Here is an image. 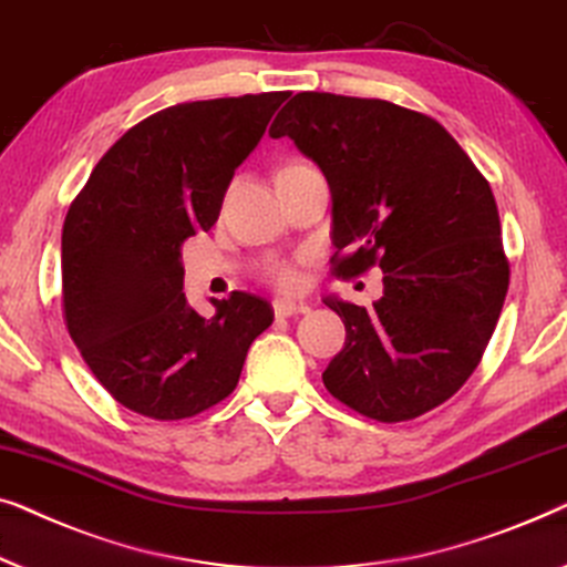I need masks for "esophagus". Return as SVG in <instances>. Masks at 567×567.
<instances>
[{"label": "esophagus", "instance_id": "34e87169", "mask_svg": "<svg viewBox=\"0 0 567 567\" xmlns=\"http://www.w3.org/2000/svg\"><path fill=\"white\" fill-rule=\"evenodd\" d=\"M272 308H275V316H277V318L302 316V313H308V310H310L308 302H298V300H285V298H277V300L272 302Z\"/></svg>", "mask_w": 567, "mask_h": 567}]
</instances>
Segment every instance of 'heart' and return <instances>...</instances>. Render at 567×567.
I'll return each instance as SVG.
<instances>
[{
  "label": "heart",
  "instance_id": "heart-1",
  "mask_svg": "<svg viewBox=\"0 0 567 567\" xmlns=\"http://www.w3.org/2000/svg\"><path fill=\"white\" fill-rule=\"evenodd\" d=\"M261 277H265L269 285L280 287V290H295V287L300 285L298 265H295V261H287V259L267 261V265L261 267Z\"/></svg>",
  "mask_w": 567,
  "mask_h": 567
}]
</instances>
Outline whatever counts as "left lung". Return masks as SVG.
Segmentation results:
<instances>
[{"instance_id": "1", "label": "left lung", "mask_w": 567, "mask_h": 567, "mask_svg": "<svg viewBox=\"0 0 567 567\" xmlns=\"http://www.w3.org/2000/svg\"><path fill=\"white\" fill-rule=\"evenodd\" d=\"M269 135H290L329 179L331 272H385L372 308L326 298L347 326L326 390L382 424L450 401L483 360L512 272L488 179L444 125L388 100L300 92Z\"/></svg>"}]
</instances>
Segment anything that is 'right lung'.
<instances>
[{"label": "right lung", "instance_id": "1", "mask_svg": "<svg viewBox=\"0 0 567 567\" xmlns=\"http://www.w3.org/2000/svg\"><path fill=\"white\" fill-rule=\"evenodd\" d=\"M287 92L182 102L133 125L94 166L61 234L69 337L117 403L193 419L234 393L272 306L234 290L215 316L187 308L182 244L210 230L236 166Z\"/></svg>", "mask_w": 567, "mask_h": 567}]
</instances>
